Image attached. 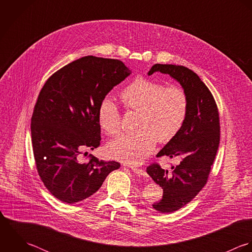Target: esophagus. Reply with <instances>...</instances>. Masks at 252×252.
Returning a JSON list of instances; mask_svg holds the SVG:
<instances>
[{"instance_id":"obj_1","label":"esophagus","mask_w":252,"mask_h":252,"mask_svg":"<svg viewBox=\"0 0 252 252\" xmlns=\"http://www.w3.org/2000/svg\"><path fill=\"white\" fill-rule=\"evenodd\" d=\"M131 170H132L134 173H136V174H138V175H141V176H146V175H147V173H146L145 170H143V169L131 167Z\"/></svg>"}]
</instances>
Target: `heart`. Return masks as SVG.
Returning <instances> with one entry per match:
<instances>
[{
  "mask_svg": "<svg viewBox=\"0 0 252 252\" xmlns=\"http://www.w3.org/2000/svg\"><path fill=\"white\" fill-rule=\"evenodd\" d=\"M121 100L129 111L139 112L133 134H122L109 142L107 152L117 160L138 165L151 154L158 139L171 140L183 126L188 113V97L178 87L164 88L161 83L137 78L121 94ZM101 129L114 135L121 128V115L110 99H104L98 109Z\"/></svg>",
  "mask_w": 252,
  "mask_h": 252,
  "instance_id": "heart-1",
  "label": "heart"
}]
</instances>
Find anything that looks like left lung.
Segmentation results:
<instances>
[{"mask_svg":"<svg viewBox=\"0 0 252 252\" xmlns=\"http://www.w3.org/2000/svg\"><path fill=\"white\" fill-rule=\"evenodd\" d=\"M156 72L169 75L178 82L188 97L183 126L157 154L158 158H179V164L172 166L171 172L156 163L146 169L163 191L162 198L153 207L169 213L192 201L205 185L220 141L219 114L211 93L192 70L172 64H155L148 76Z\"/></svg>","mask_w":252,"mask_h":252,"instance_id":"left-lung-1","label":"left lung"}]
</instances>
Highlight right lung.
I'll list each match as a JSON object with an SVG mask.
<instances>
[{"mask_svg": "<svg viewBox=\"0 0 252 252\" xmlns=\"http://www.w3.org/2000/svg\"><path fill=\"white\" fill-rule=\"evenodd\" d=\"M130 74L121 60L90 55L55 72L43 87L31 119L33 152L44 185L59 201L86 200L120 167L95 157L82 162L79 156L99 146L101 102Z\"/></svg>", "mask_w": 252, "mask_h": 252, "instance_id": "add662e5", "label": "right lung"}]
</instances>
